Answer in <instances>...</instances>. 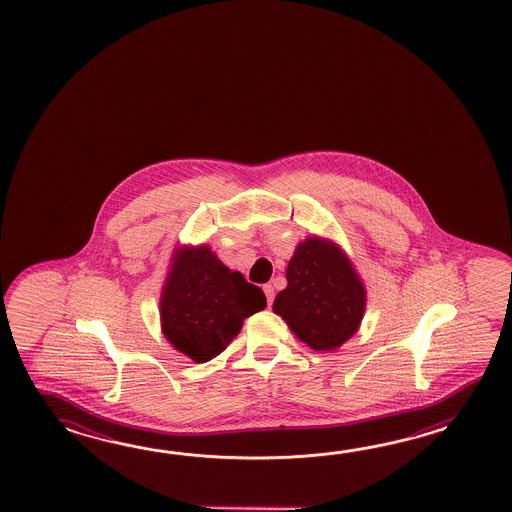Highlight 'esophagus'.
<instances>
[{"label": "esophagus", "instance_id": "1", "mask_svg": "<svg viewBox=\"0 0 512 512\" xmlns=\"http://www.w3.org/2000/svg\"><path fill=\"white\" fill-rule=\"evenodd\" d=\"M263 293L267 296V304L271 307L272 302H274V287H272L271 283L263 285Z\"/></svg>", "mask_w": 512, "mask_h": 512}]
</instances>
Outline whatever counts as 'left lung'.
<instances>
[{
	"instance_id": "left-lung-1",
	"label": "left lung",
	"mask_w": 512,
	"mask_h": 512,
	"mask_svg": "<svg viewBox=\"0 0 512 512\" xmlns=\"http://www.w3.org/2000/svg\"><path fill=\"white\" fill-rule=\"evenodd\" d=\"M366 293L348 258L335 245L309 238L287 265V287L274 300V313L316 351L344 344L359 327Z\"/></svg>"
}]
</instances>
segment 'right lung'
<instances>
[{
	"instance_id": "obj_1",
	"label": "right lung",
	"mask_w": 512,
	"mask_h": 512,
	"mask_svg": "<svg viewBox=\"0 0 512 512\" xmlns=\"http://www.w3.org/2000/svg\"><path fill=\"white\" fill-rule=\"evenodd\" d=\"M265 305L260 287L227 269L208 247L186 249L164 285V335L190 359L208 362L238 337L243 320Z\"/></svg>"
}]
</instances>
